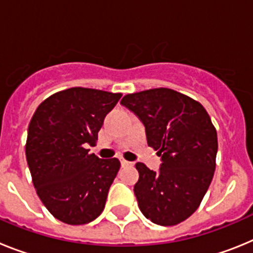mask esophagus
I'll return each mask as SVG.
<instances>
[{
    "instance_id": "obj_1",
    "label": "esophagus",
    "mask_w": 253,
    "mask_h": 253,
    "mask_svg": "<svg viewBox=\"0 0 253 253\" xmlns=\"http://www.w3.org/2000/svg\"><path fill=\"white\" fill-rule=\"evenodd\" d=\"M120 163H122V166L125 167V166H130V165H133L131 162H129V161L124 160V158H120Z\"/></svg>"
}]
</instances>
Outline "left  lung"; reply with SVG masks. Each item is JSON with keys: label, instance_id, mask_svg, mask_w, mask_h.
Wrapping results in <instances>:
<instances>
[{"label": "left lung", "instance_id": "8db88e82", "mask_svg": "<svg viewBox=\"0 0 253 253\" xmlns=\"http://www.w3.org/2000/svg\"><path fill=\"white\" fill-rule=\"evenodd\" d=\"M120 104L139 118L160 171L135 165L134 194L143 215L158 225L184 222L199 208L215 171L218 138L200 102L171 88L130 93Z\"/></svg>", "mask_w": 253, "mask_h": 253}]
</instances>
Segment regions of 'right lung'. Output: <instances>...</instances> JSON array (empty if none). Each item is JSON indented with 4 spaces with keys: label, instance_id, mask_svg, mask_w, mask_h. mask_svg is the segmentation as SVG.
<instances>
[{
    "label": "right lung",
    "instance_id": "add662e5",
    "mask_svg": "<svg viewBox=\"0 0 253 253\" xmlns=\"http://www.w3.org/2000/svg\"><path fill=\"white\" fill-rule=\"evenodd\" d=\"M122 93L72 87L51 95L30 120L26 161L38 196L53 216L78 225L92 222L105 208L120 169L118 158L90 154L105 116Z\"/></svg>",
    "mask_w": 253,
    "mask_h": 253
}]
</instances>
